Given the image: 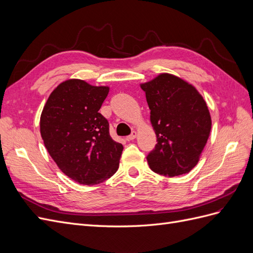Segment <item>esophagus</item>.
<instances>
[{
	"label": "esophagus",
	"mask_w": 253,
	"mask_h": 253,
	"mask_svg": "<svg viewBox=\"0 0 253 253\" xmlns=\"http://www.w3.org/2000/svg\"><path fill=\"white\" fill-rule=\"evenodd\" d=\"M137 137V132L136 131H133L132 133H131V135L129 136H127V140H134L135 138Z\"/></svg>",
	"instance_id": "34e87169"
}]
</instances>
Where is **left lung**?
Wrapping results in <instances>:
<instances>
[{"label": "left lung", "mask_w": 253, "mask_h": 253, "mask_svg": "<svg viewBox=\"0 0 253 253\" xmlns=\"http://www.w3.org/2000/svg\"><path fill=\"white\" fill-rule=\"evenodd\" d=\"M157 143L147 157L152 171L165 176L189 173L200 162L211 131L208 106L192 84L163 73L140 84Z\"/></svg>", "instance_id": "obj_1"}]
</instances>
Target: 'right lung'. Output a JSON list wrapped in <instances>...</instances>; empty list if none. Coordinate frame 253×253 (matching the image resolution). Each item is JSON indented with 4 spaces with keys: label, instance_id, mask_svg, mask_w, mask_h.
Here are the masks:
<instances>
[{
    "label": "right lung",
    "instance_id": "1",
    "mask_svg": "<svg viewBox=\"0 0 253 253\" xmlns=\"http://www.w3.org/2000/svg\"><path fill=\"white\" fill-rule=\"evenodd\" d=\"M110 91L80 79H68L45 103L40 132L59 169L80 185L93 186L113 176L124 147L110 136L109 122L98 111Z\"/></svg>",
    "mask_w": 253,
    "mask_h": 253
}]
</instances>
